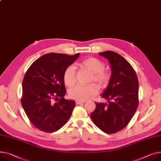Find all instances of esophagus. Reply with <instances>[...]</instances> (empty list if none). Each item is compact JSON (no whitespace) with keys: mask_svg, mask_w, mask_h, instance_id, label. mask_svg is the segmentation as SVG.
Wrapping results in <instances>:
<instances>
[{"mask_svg":"<svg viewBox=\"0 0 161 161\" xmlns=\"http://www.w3.org/2000/svg\"><path fill=\"white\" fill-rule=\"evenodd\" d=\"M85 101H80V100H76V103L77 105L81 104V103H85Z\"/></svg>","mask_w":161,"mask_h":161,"instance_id":"34e87169","label":"esophagus"}]
</instances>
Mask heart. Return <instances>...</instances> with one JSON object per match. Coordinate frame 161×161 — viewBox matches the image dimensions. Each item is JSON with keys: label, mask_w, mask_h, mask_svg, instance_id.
Returning a JSON list of instances; mask_svg holds the SVG:
<instances>
[{"label": "heart", "mask_w": 161, "mask_h": 161, "mask_svg": "<svg viewBox=\"0 0 161 161\" xmlns=\"http://www.w3.org/2000/svg\"><path fill=\"white\" fill-rule=\"evenodd\" d=\"M80 66L89 70L92 74L91 81H94L102 88L108 85L111 76L109 73L104 71L105 64L100 59L95 58H89L83 60ZM63 81L68 87H71L76 82V70L74 66L67 67L63 73ZM98 87L94 84H90L86 86L76 85L71 88L69 91V95L72 99L85 101L94 97L98 94Z\"/></svg>", "instance_id": "b5f03b06"}]
</instances>
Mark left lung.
<instances>
[{"label":"left lung","instance_id":"left-lung-1","mask_svg":"<svg viewBox=\"0 0 161 161\" xmlns=\"http://www.w3.org/2000/svg\"><path fill=\"white\" fill-rule=\"evenodd\" d=\"M108 59L111 76L102 96L108 103L95 102L91 114L94 124L103 132L112 134L122 130L129 124L138 105V81L130 63L113 51L100 52Z\"/></svg>","mask_w":161,"mask_h":161}]
</instances>
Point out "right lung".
Instances as JSON below:
<instances>
[{
  "instance_id": "1",
  "label": "right lung",
  "mask_w": 161,
  "mask_h": 161,
  "mask_svg": "<svg viewBox=\"0 0 161 161\" xmlns=\"http://www.w3.org/2000/svg\"><path fill=\"white\" fill-rule=\"evenodd\" d=\"M80 53H49L31 64L23 81L21 103L30 122L46 133L58 131L69 120L76 105L65 100L63 73ZM56 100L58 102L53 103Z\"/></svg>"
}]
</instances>
